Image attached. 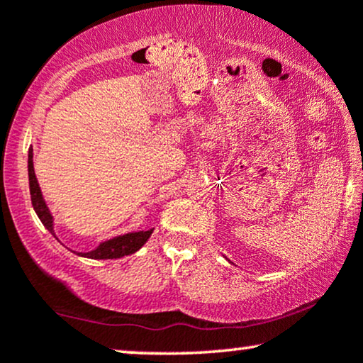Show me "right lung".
<instances>
[{"label":"right lung","mask_w":363,"mask_h":363,"mask_svg":"<svg viewBox=\"0 0 363 363\" xmlns=\"http://www.w3.org/2000/svg\"><path fill=\"white\" fill-rule=\"evenodd\" d=\"M28 175H29V193H31V201H33V208L36 211V215L39 216V220L46 230L54 235V238L57 240L56 233H54V218L49 211V208L44 201L41 188H39L36 173H34V165H33V148H29L28 153ZM153 233V230L148 231H133V233H127V235H121L112 238V240L102 241L96 250L89 251V252H76V255L82 256V257H91V259H117V257L122 256H128L137 252L140 247L145 245L148 241V238Z\"/></svg>","instance_id":"obj_1"}]
</instances>
